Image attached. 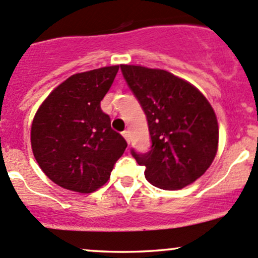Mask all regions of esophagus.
<instances>
[{"label": "esophagus", "instance_id": "esophagus-1", "mask_svg": "<svg viewBox=\"0 0 258 258\" xmlns=\"http://www.w3.org/2000/svg\"><path fill=\"white\" fill-rule=\"evenodd\" d=\"M122 136L124 137V140L127 141V143H130V132L127 131V130H124V131L122 132Z\"/></svg>", "mask_w": 258, "mask_h": 258}]
</instances>
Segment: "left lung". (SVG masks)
Returning <instances> with one entry per match:
<instances>
[{
    "mask_svg": "<svg viewBox=\"0 0 258 258\" xmlns=\"http://www.w3.org/2000/svg\"><path fill=\"white\" fill-rule=\"evenodd\" d=\"M121 72L148 121L151 151L131 149L146 168V179L163 189L195 182L217 154L219 128L213 107L196 87L168 71L121 64Z\"/></svg>",
    "mask_w": 258,
    "mask_h": 258,
    "instance_id": "obj_1",
    "label": "left lung"
}]
</instances>
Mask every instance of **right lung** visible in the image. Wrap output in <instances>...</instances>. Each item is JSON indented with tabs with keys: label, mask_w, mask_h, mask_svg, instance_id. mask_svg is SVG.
Returning a JSON list of instances; mask_svg holds the SVG:
<instances>
[{
	"label": "right lung",
	"mask_w": 258,
	"mask_h": 258,
	"mask_svg": "<svg viewBox=\"0 0 258 258\" xmlns=\"http://www.w3.org/2000/svg\"><path fill=\"white\" fill-rule=\"evenodd\" d=\"M117 71L109 66L71 76L34 116L33 154L56 185L81 194L97 191L123 154L126 141L100 107Z\"/></svg>",
	"instance_id": "right-lung-1"
}]
</instances>
